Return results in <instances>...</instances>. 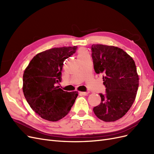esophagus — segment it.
Wrapping results in <instances>:
<instances>
[{"label": "esophagus", "mask_w": 154, "mask_h": 154, "mask_svg": "<svg viewBox=\"0 0 154 154\" xmlns=\"http://www.w3.org/2000/svg\"><path fill=\"white\" fill-rule=\"evenodd\" d=\"M88 94V92H80V94L82 96H87Z\"/></svg>", "instance_id": "obj_1"}]
</instances>
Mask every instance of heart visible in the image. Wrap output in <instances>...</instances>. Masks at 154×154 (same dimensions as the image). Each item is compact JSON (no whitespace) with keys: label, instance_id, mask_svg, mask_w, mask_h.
<instances>
[{"label":"heart","instance_id":"obj_1","mask_svg":"<svg viewBox=\"0 0 154 154\" xmlns=\"http://www.w3.org/2000/svg\"><path fill=\"white\" fill-rule=\"evenodd\" d=\"M87 56H88V51L85 49L81 48V49H79L78 52V59L86 57H87Z\"/></svg>","mask_w":154,"mask_h":154}]
</instances>
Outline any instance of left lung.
Wrapping results in <instances>:
<instances>
[{"instance_id": "left-lung-1", "label": "left lung", "mask_w": 154, "mask_h": 154, "mask_svg": "<svg viewBox=\"0 0 154 154\" xmlns=\"http://www.w3.org/2000/svg\"><path fill=\"white\" fill-rule=\"evenodd\" d=\"M92 58L94 71L103 74L105 94H100L101 103L93 109L95 115L105 122L124 116L136 99L139 76L134 60L122 49L112 45L93 44Z\"/></svg>"}]
</instances>
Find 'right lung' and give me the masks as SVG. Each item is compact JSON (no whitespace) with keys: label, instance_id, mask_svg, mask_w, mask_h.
Segmentation results:
<instances>
[{"label":"right lung","instance_id":"add662e5","mask_svg":"<svg viewBox=\"0 0 154 154\" xmlns=\"http://www.w3.org/2000/svg\"><path fill=\"white\" fill-rule=\"evenodd\" d=\"M77 46L54 48L37 54L23 74L22 90L32 110L42 118L57 122L71 110L78 92L63 91L61 81L63 62L76 52Z\"/></svg>","mask_w":154,"mask_h":154}]
</instances>
